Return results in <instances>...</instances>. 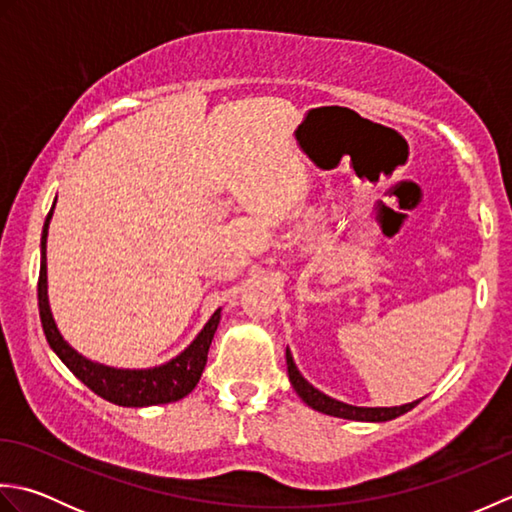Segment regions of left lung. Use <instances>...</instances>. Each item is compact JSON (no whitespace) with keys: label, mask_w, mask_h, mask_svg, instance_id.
Wrapping results in <instances>:
<instances>
[{"label":"left lung","mask_w":512,"mask_h":512,"mask_svg":"<svg viewBox=\"0 0 512 512\" xmlns=\"http://www.w3.org/2000/svg\"><path fill=\"white\" fill-rule=\"evenodd\" d=\"M286 363H288L290 383H292V387H295L299 398L306 402L308 407L317 409L321 413H328V416H334V418L361 420V422H385V420H394V418L402 416V413L411 411L422 400V398L413 400V402H407V405H400V407H354V405H347V402L325 396L319 389H314L308 380L301 376L295 361H292L290 350H286Z\"/></svg>","instance_id":"8db88e82"}]
</instances>
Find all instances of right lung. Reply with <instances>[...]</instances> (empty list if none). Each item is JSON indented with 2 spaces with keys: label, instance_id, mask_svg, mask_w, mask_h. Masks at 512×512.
Returning <instances> with one entry per match:
<instances>
[{
  "label": "right lung",
  "instance_id": "obj_1",
  "mask_svg": "<svg viewBox=\"0 0 512 512\" xmlns=\"http://www.w3.org/2000/svg\"><path fill=\"white\" fill-rule=\"evenodd\" d=\"M50 220H52V211L46 217L43 235H41V270H39L37 297H39L43 334H46L54 354L61 358L65 367H68L83 385H88L94 394L114 402V405H121V407L167 405V402H176L187 394H191L204 372L206 356H209V347L213 341V334L217 330V323H220L222 310L217 308L213 312L209 323H206L204 330L195 336V341L187 347V350L160 367L116 369V367H107V365L90 361V358L81 356L63 341V336L59 334L57 323H54L52 312H50L48 275H46V239H48Z\"/></svg>",
  "mask_w": 512,
  "mask_h": 512
}]
</instances>
